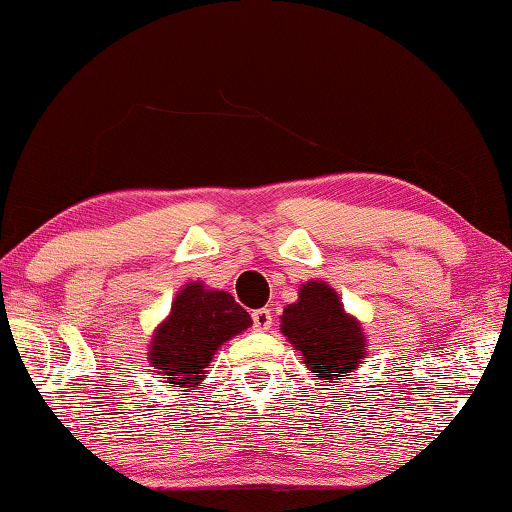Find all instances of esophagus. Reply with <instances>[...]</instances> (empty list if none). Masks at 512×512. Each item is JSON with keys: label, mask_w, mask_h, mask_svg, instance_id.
<instances>
[{"label": "esophagus", "mask_w": 512, "mask_h": 512, "mask_svg": "<svg viewBox=\"0 0 512 512\" xmlns=\"http://www.w3.org/2000/svg\"><path fill=\"white\" fill-rule=\"evenodd\" d=\"M253 325L255 329H271L273 325V316H271V309H255L253 311Z\"/></svg>", "instance_id": "obj_1"}]
</instances>
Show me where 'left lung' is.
I'll return each instance as SVG.
<instances>
[{"label":"left lung","mask_w":512,"mask_h":512,"mask_svg":"<svg viewBox=\"0 0 512 512\" xmlns=\"http://www.w3.org/2000/svg\"><path fill=\"white\" fill-rule=\"evenodd\" d=\"M280 332L318 379L334 384L357 370L368 352L361 320L343 309V302L323 280L300 287L298 300L284 307Z\"/></svg>","instance_id":"obj_1"}]
</instances>
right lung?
I'll return each mask as SVG.
<instances>
[{
  "label": "right lung",
  "mask_w": 512,
  "mask_h": 512,
  "mask_svg": "<svg viewBox=\"0 0 512 512\" xmlns=\"http://www.w3.org/2000/svg\"><path fill=\"white\" fill-rule=\"evenodd\" d=\"M253 325L248 311L228 291L205 282H187L171 302L169 316L153 329L149 341L151 372L164 384L196 391L207 377L216 350Z\"/></svg>",
  "instance_id": "1"
}]
</instances>
